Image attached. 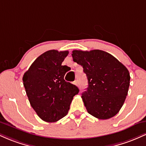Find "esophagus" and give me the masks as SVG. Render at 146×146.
<instances>
[{
    "mask_svg": "<svg viewBox=\"0 0 146 146\" xmlns=\"http://www.w3.org/2000/svg\"><path fill=\"white\" fill-rule=\"evenodd\" d=\"M73 84H74L75 85H76V86H78V80H75V81H74V82H73Z\"/></svg>",
    "mask_w": 146,
    "mask_h": 146,
    "instance_id": "34e87169",
    "label": "esophagus"
}]
</instances>
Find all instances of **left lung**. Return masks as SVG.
<instances>
[{"mask_svg":"<svg viewBox=\"0 0 146 146\" xmlns=\"http://www.w3.org/2000/svg\"><path fill=\"white\" fill-rule=\"evenodd\" d=\"M72 57L88 79V88L82 94L88 113L100 119L116 115L128 95L130 77L127 68L102 50H74Z\"/></svg>","mask_w":146,"mask_h":146,"instance_id":"obj_1","label":"left lung"}]
</instances>
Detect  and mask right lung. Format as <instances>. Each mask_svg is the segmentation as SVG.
I'll return each instance as SVG.
<instances>
[{
    "label": "right lung",
    "mask_w": 146,
    "mask_h": 146,
    "mask_svg": "<svg viewBox=\"0 0 146 146\" xmlns=\"http://www.w3.org/2000/svg\"><path fill=\"white\" fill-rule=\"evenodd\" d=\"M68 51L49 50L40 55L25 73L23 85L31 107L41 119L56 122L67 115L75 85L64 79L68 66L62 63Z\"/></svg>",
    "instance_id": "right-lung-1"
}]
</instances>
